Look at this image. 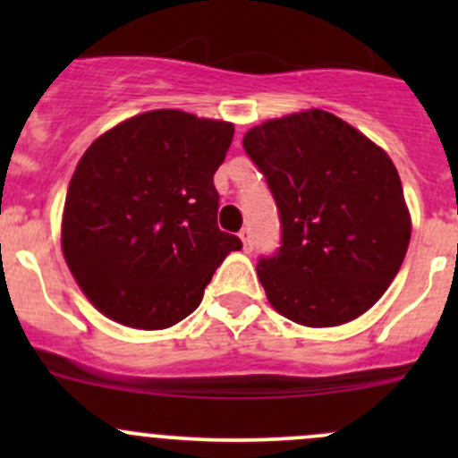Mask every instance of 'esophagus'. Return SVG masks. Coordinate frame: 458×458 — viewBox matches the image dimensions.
<instances>
[{
	"label": "esophagus",
	"mask_w": 458,
	"mask_h": 458,
	"mask_svg": "<svg viewBox=\"0 0 458 458\" xmlns=\"http://www.w3.org/2000/svg\"><path fill=\"white\" fill-rule=\"evenodd\" d=\"M239 237H242L243 248H246V250H252V230L250 228H243L242 233H239Z\"/></svg>",
	"instance_id": "34e87169"
}]
</instances>
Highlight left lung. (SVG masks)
Segmentation results:
<instances>
[{"mask_svg": "<svg viewBox=\"0 0 458 458\" xmlns=\"http://www.w3.org/2000/svg\"><path fill=\"white\" fill-rule=\"evenodd\" d=\"M281 221L257 275L279 315L308 327L370 310L408 252L410 212L386 150L326 110L270 119L243 137Z\"/></svg>", "mask_w": 458, "mask_h": 458, "instance_id": "8db88e82", "label": "left lung"}]
</instances>
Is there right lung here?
Returning a JSON list of instances; mask_svg holds the SVG:
<instances>
[{
  "instance_id": "add662e5",
  "label": "right lung",
  "mask_w": 458,
  "mask_h": 458,
  "mask_svg": "<svg viewBox=\"0 0 458 458\" xmlns=\"http://www.w3.org/2000/svg\"><path fill=\"white\" fill-rule=\"evenodd\" d=\"M234 126L150 110L90 143L71 179L62 250L92 306L140 330L174 326L242 239L216 225Z\"/></svg>"
}]
</instances>
